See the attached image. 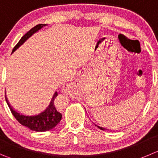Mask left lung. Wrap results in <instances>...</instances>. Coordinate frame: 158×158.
Returning a JSON list of instances; mask_svg holds the SVG:
<instances>
[{
	"label": "left lung",
	"instance_id": "8db88e82",
	"mask_svg": "<svg viewBox=\"0 0 158 158\" xmlns=\"http://www.w3.org/2000/svg\"><path fill=\"white\" fill-rule=\"evenodd\" d=\"M96 126H97V127L99 128L100 129H101V130H107V129H105V128H103V127H101V126H97V125H95Z\"/></svg>",
	"mask_w": 158,
	"mask_h": 158
}]
</instances>
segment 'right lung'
Returning <instances> with one entry per match:
<instances>
[{"label": "right lung", "instance_id": "add662e5", "mask_svg": "<svg viewBox=\"0 0 158 158\" xmlns=\"http://www.w3.org/2000/svg\"><path fill=\"white\" fill-rule=\"evenodd\" d=\"M46 24H39L36 25L33 28L30 29L29 32H27L21 40L19 41L17 44L15 45L12 50V53L15 51L18 48L25 43L26 40L29 39L32 34H34L35 32L39 31L40 29H42L43 27L46 26ZM57 96V93L55 92L53 95L52 99H51V103H50L49 106H48L43 112L40 113V114H36V115H24L20 113L17 112L16 110H15L12 108L11 105H10L9 102H8V99L5 96V100L7 101L8 107H9L10 110H11V113L15 118L16 120L19 122V123L23 125V126H26L29 128V129L32 131H36V132H46V131H49L51 129H54L57 124L60 122L61 120L62 115L60 112H58V110L56 108L55 105H54V99Z\"/></svg>", "mask_w": 158, "mask_h": 158}]
</instances>
